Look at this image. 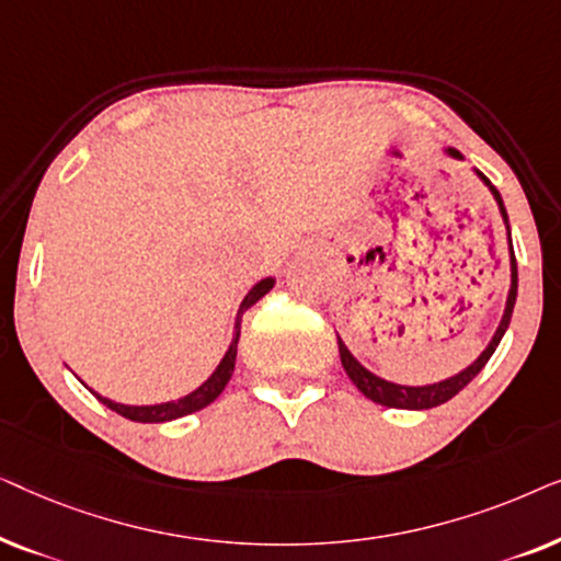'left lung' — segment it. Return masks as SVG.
I'll return each mask as SVG.
<instances>
[{
    "label": "left lung",
    "instance_id": "left-lung-1",
    "mask_svg": "<svg viewBox=\"0 0 561 561\" xmlns=\"http://www.w3.org/2000/svg\"><path fill=\"white\" fill-rule=\"evenodd\" d=\"M447 156L462 160V156L455 148H447ZM480 175V181L485 183L490 188V194L497 202V209H501V217L505 221V227H508V211H505L503 206V198L497 194V188L490 183L485 175L480 171H474ZM508 250H511V290H508V301H505V311H503V319L501 324H497L493 340L485 350H482V355L474 359L470 367H465L462 373L451 375L447 380H439V382H432V386H398V382H390V380H382L378 375L367 370L357 363L355 357H352V352L347 350V344H344L340 336H336V342H340V357H342V367L344 373L350 375V380L355 382L359 393L365 398H370V401L380 403V405H388V409H409V411H424V409H434V405H442L447 403L449 398H455L459 390H462L467 382H472L474 375H478L482 367L488 365V359L493 357V352L497 344H501L505 329L511 324V317H513V306H516V296H518V265H516V252H513V242H511V227H508Z\"/></svg>",
    "mask_w": 561,
    "mask_h": 561
}]
</instances>
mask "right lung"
Listing matches in <instances>:
<instances>
[{
  "label": "right lung",
  "mask_w": 561,
  "mask_h": 561,
  "mask_svg": "<svg viewBox=\"0 0 561 561\" xmlns=\"http://www.w3.org/2000/svg\"><path fill=\"white\" fill-rule=\"evenodd\" d=\"M275 286V278H263L255 286L250 288V294L242 298L240 304V311H237V319H234V336H232V344H229V350L225 352V357H221V363L217 365V370L209 375V380H204L202 386L196 390H191L188 396L179 398V401H168V403H156V405H127V403H117V401H110V398L99 396L96 390H91L99 401H102L106 409H112L114 413H119V416H125L129 421H137V424H163V421H173V419H181V416H188V413H196L206 409V405L214 403L219 398L221 390L232 378L234 373V359H237V342H240V329H242V313L250 309V306H255L260 298H263L267 290Z\"/></svg>",
  "instance_id": "obj_1"
}]
</instances>
